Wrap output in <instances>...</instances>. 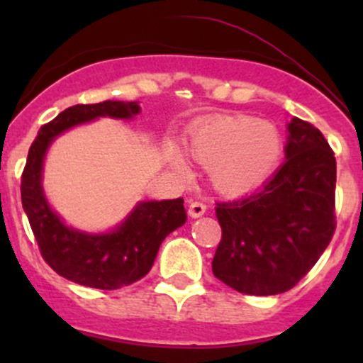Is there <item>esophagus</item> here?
<instances>
[{
    "label": "esophagus",
    "mask_w": 363,
    "mask_h": 363,
    "mask_svg": "<svg viewBox=\"0 0 363 363\" xmlns=\"http://www.w3.org/2000/svg\"><path fill=\"white\" fill-rule=\"evenodd\" d=\"M205 211H207V205L202 202H191L188 207V214L191 218H200V216L205 214Z\"/></svg>",
    "instance_id": "34e87169"
}]
</instances>
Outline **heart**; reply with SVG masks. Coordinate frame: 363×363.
Wrapping results in <instances>:
<instances>
[{
	"instance_id": "heart-1",
	"label": "heart",
	"mask_w": 363,
	"mask_h": 363,
	"mask_svg": "<svg viewBox=\"0 0 363 363\" xmlns=\"http://www.w3.org/2000/svg\"><path fill=\"white\" fill-rule=\"evenodd\" d=\"M281 135L274 124L251 116H219L196 126L189 137L193 158L208 167L212 186L237 196L258 188L281 158ZM177 168H184L172 152Z\"/></svg>"
}]
</instances>
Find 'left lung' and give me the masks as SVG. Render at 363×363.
Returning <instances> with one entry per match:
<instances>
[{
    "label": "left lung",
    "instance_id": "obj_1",
    "mask_svg": "<svg viewBox=\"0 0 363 363\" xmlns=\"http://www.w3.org/2000/svg\"><path fill=\"white\" fill-rule=\"evenodd\" d=\"M286 161L259 191L218 202L221 242L212 272L246 295L291 290L335 232V156L318 128L294 117Z\"/></svg>",
    "mask_w": 363,
    "mask_h": 363
}]
</instances>
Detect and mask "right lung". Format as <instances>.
Returning <instances> with one entry per match:
<instances>
[{"mask_svg":"<svg viewBox=\"0 0 363 363\" xmlns=\"http://www.w3.org/2000/svg\"><path fill=\"white\" fill-rule=\"evenodd\" d=\"M140 112L137 101H101L73 105L43 124L28 152L21 179V199L43 259L60 276L98 290H119L137 283L151 270L161 242L186 223L184 200L140 202L108 233H84L68 228L49 207L42 189L43 158L54 138L96 117L131 119Z\"/></svg>","mask_w":363,"mask_h":363,"instance_id":"obj_1","label":"right lung"}]
</instances>
